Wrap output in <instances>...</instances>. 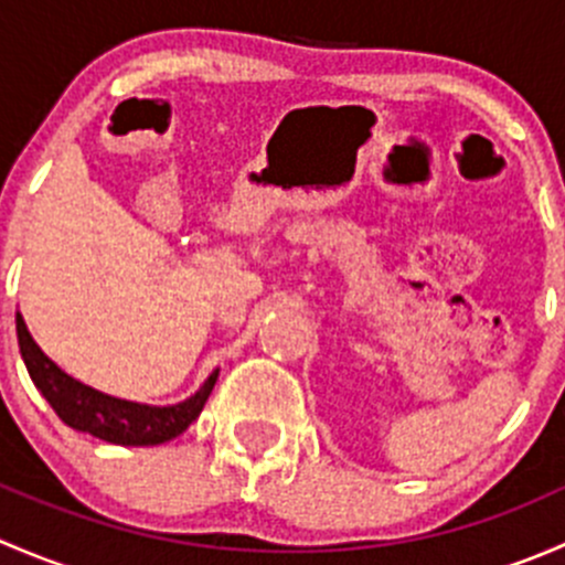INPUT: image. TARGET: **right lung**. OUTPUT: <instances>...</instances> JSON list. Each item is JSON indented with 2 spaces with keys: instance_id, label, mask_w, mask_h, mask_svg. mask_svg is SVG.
Here are the masks:
<instances>
[{
  "instance_id": "add662e5",
  "label": "right lung",
  "mask_w": 565,
  "mask_h": 565,
  "mask_svg": "<svg viewBox=\"0 0 565 565\" xmlns=\"http://www.w3.org/2000/svg\"><path fill=\"white\" fill-rule=\"evenodd\" d=\"M15 330H19V347L26 372L45 402L54 407V413L71 429L87 431V435L114 443V446H161V443L180 437L199 418L204 402L213 393L215 380H218V369H215L191 396L177 404L161 407V404L130 402V398L95 391L93 385L78 383L71 374L62 372L40 350L19 311H15Z\"/></svg>"
}]
</instances>
